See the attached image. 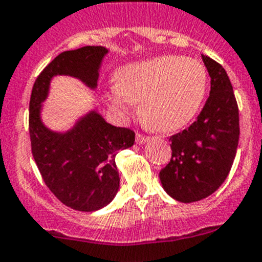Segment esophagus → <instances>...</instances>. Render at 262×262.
<instances>
[{
	"instance_id": "1",
	"label": "esophagus",
	"mask_w": 262,
	"mask_h": 262,
	"mask_svg": "<svg viewBox=\"0 0 262 262\" xmlns=\"http://www.w3.org/2000/svg\"><path fill=\"white\" fill-rule=\"evenodd\" d=\"M148 141H149V137H145V136H142V135L136 136V142H137V144L142 145V144H145V142H148Z\"/></svg>"
}]
</instances>
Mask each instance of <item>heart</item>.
Instances as JSON below:
<instances>
[{
    "mask_svg": "<svg viewBox=\"0 0 262 262\" xmlns=\"http://www.w3.org/2000/svg\"><path fill=\"white\" fill-rule=\"evenodd\" d=\"M209 88L205 65L194 58L160 56L127 63L105 97L122 120L140 102L141 116L158 132L179 130L199 114Z\"/></svg>",
    "mask_w": 262,
    "mask_h": 262,
    "instance_id": "1",
    "label": "heart"
}]
</instances>
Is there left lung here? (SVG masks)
<instances>
[{"label": "left lung", "mask_w": 262, "mask_h": 262, "mask_svg": "<svg viewBox=\"0 0 262 262\" xmlns=\"http://www.w3.org/2000/svg\"><path fill=\"white\" fill-rule=\"evenodd\" d=\"M210 93L197 120L172 136V158L161 172L164 190L180 202H195L223 185L236 157L238 107L232 83L220 63L202 54Z\"/></svg>", "instance_id": "obj_1"}]
</instances>
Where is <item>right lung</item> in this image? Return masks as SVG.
Masks as SVG:
<instances>
[{
    "mask_svg": "<svg viewBox=\"0 0 262 262\" xmlns=\"http://www.w3.org/2000/svg\"><path fill=\"white\" fill-rule=\"evenodd\" d=\"M107 53L104 46L62 52L37 77L30 96L29 133L34 161L53 194L80 212H96L113 201L120 188L114 158L118 150L133 146L135 133L106 122L96 107L67 130H53L42 121L43 102L56 76L73 77L96 90Z\"/></svg>",
    "mask_w": 262,
    "mask_h": 262,
    "instance_id": "obj_1",
    "label": "right lung"
}]
</instances>
